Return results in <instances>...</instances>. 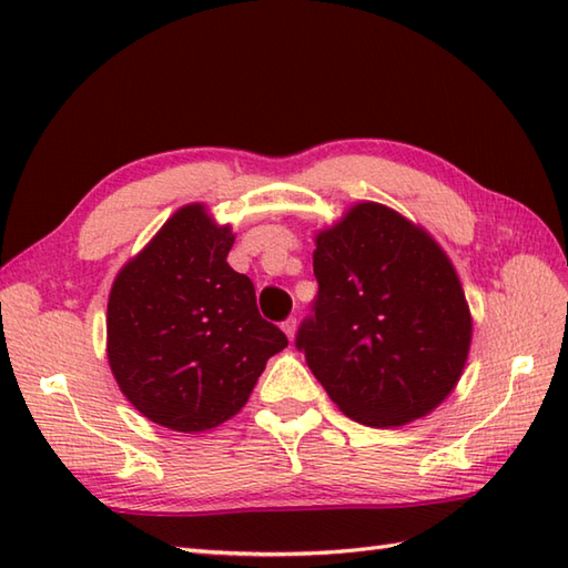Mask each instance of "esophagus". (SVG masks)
<instances>
[{"label": "esophagus", "instance_id": "obj_1", "mask_svg": "<svg viewBox=\"0 0 568 568\" xmlns=\"http://www.w3.org/2000/svg\"><path fill=\"white\" fill-rule=\"evenodd\" d=\"M281 327H283V332H285V336H287V339H295V332H297V320L295 317H291V320H285L283 324H281Z\"/></svg>", "mask_w": 568, "mask_h": 568}]
</instances>
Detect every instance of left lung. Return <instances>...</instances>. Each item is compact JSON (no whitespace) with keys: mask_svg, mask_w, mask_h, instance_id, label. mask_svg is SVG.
<instances>
[{"mask_svg":"<svg viewBox=\"0 0 568 568\" xmlns=\"http://www.w3.org/2000/svg\"><path fill=\"white\" fill-rule=\"evenodd\" d=\"M315 315L297 348L346 417L403 427L462 378L474 317L452 258L427 229L356 202L315 234Z\"/></svg>","mask_w":568,"mask_h":568,"instance_id":"8db88e82","label":"left lung"}]
</instances>
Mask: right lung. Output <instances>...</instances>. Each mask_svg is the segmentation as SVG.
<instances>
[{"mask_svg":"<svg viewBox=\"0 0 568 568\" xmlns=\"http://www.w3.org/2000/svg\"><path fill=\"white\" fill-rule=\"evenodd\" d=\"M236 234L202 202L180 207L116 273L106 361L126 400L173 432H207L246 405L265 361L287 346L256 291L226 263Z\"/></svg>","mask_w":568,"mask_h":568,"instance_id":"right-lung-1","label":"right lung"}]
</instances>
